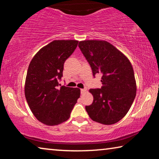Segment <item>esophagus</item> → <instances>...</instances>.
Instances as JSON below:
<instances>
[{
    "mask_svg": "<svg viewBox=\"0 0 159 159\" xmlns=\"http://www.w3.org/2000/svg\"><path fill=\"white\" fill-rule=\"evenodd\" d=\"M85 92H86V89H80V93H81V94H84Z\"/></svg>",
    "mask_w": 159,
    "mask_h": 159,
    "instance_id": "obj_1",
    "label": "esophagus"
}]
</instances>
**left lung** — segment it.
I'll return each mask as SVG.
<instances>
[{
  "instance_id": "1",
  "label": "left lung",
  "mask_w": 159,
  "mask_h": 159,
  "mask_svg": "<svg viewBox=\"0 0 159 159\" xmlns=\"http://www.w3.org/2000/svg\"><path fill=\"white\" fill-rule=\"evenodd\" d=\"M79 47L92 69L93 76L102 74L100 89H90L93 103L85 106L89 117L103 125L119 122L129 111L137 85L132 64L112 44L103 40H85Z\"/></svg>"
}]
</instances>
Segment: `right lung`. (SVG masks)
<instances>
[{"label": "right lung", "instance_id": "add662e5", "mask_svg": "<svg viewBox=\"0 0 159 159\" xmlns=\"http://www.w3.org/2000/svg\"><path fill=\"white\" fill-rule=\"evenodd\" d=\"M77 40H54L42 47L30 61L25 85L27 104L34 117L43 124L54 126L70 117L80 90L63 85L64 64L74 52Z\"/></svg>", "mask_w": 159, "mask_h": 159}]
</instances>
